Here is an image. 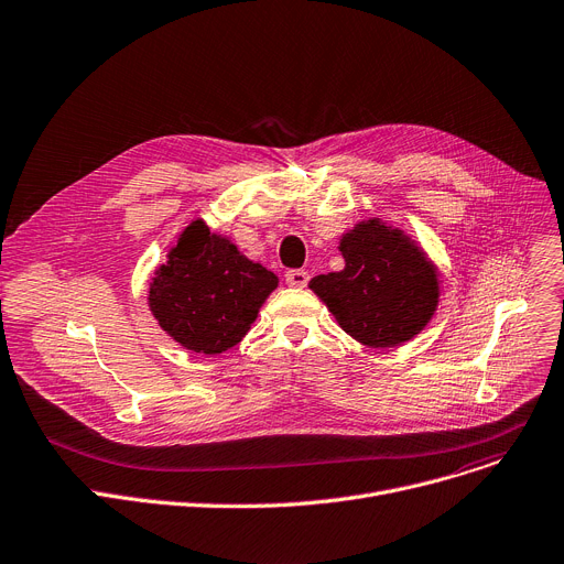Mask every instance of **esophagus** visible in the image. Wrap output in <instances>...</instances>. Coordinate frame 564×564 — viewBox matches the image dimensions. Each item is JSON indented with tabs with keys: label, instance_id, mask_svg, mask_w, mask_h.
Wrapping results in <instances>:
<instances>
[{
	"label": "esophagus",
	"instance_id": "1",
	"mask_svg": "<svg viewBox=\"0 0 564 564\" xmlns=\"http://www.w3.org/2000/svg\"><path fill=\"white\" fill-rule=\"evenodd\" d=\"M311 281V274L306 270H288L285 272V283L290 288H306Z\"/></svg>",
	"mask_w": 564,
	"mask_h": 564
}]
</instances>
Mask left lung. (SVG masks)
Returning a JSON list of instances; mask_svg holds the SVG:
<instances>
[{"label": "left lung", "instance_id": "obj_1", "mask_svg": "<svg viewBox=\"0 0 564 564\" xmlns=\"http://www.w3.org/2000/svg\"><path fill=\"white\" fill-rule=\"evenodd\" d=\"M345 270L319 274L311 290L354 340L383 349L412 340L433 317L437 270L426 253L381 219L343 236Z\"/></svg>", "mask_w": 564, "mask_h": 564}]
</instances>
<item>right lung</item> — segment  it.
<instances>
[{
    "instance_id": "right-lung-1",
    "label": "right lung",
    "mask_w": 564,
    "mask_h": 564,
    "mask_svg": "<svg viewBox=\"0 0 564 564\" xmlns=\"http://www.w3.org/2000/svg\"><path fill=\"white\" fill-rule=\"evenodd\" d=\"M276 285L274 272L197 219L156 270L149 308L181 347L217 356L242 340Z\"/></svg>"
}]
</instances>
